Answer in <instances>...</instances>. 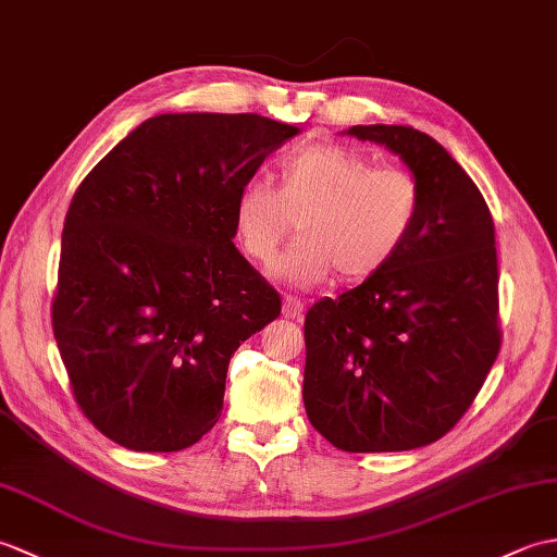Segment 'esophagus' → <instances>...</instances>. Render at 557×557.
I'll use <instances>...</instances> for the list:
<instances>
[{"label": "esophagus", "mask_w": 557, "mask_h": 557, "mask_svg": "<svg viewBox=\"0 0 557 557\" xmlns=\"http://www.w3.org/2000/svg\"><path fill=\"white\" fill-rule=\"evenodd\" d=\"M282 315L292 318V321H299L304 315V301L297 297H285V301H282Z\"/></svg>", "instance_id": "obj_1"}]
</instances>
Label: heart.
<instances>
[{
  "mask_svg": "<svg viewBox=\"0 0 557 557\" xmlns=\"http://www.w3.org/2000/svg\"><path fill=\"white\" fill-rule=\"evenodd\" d=\"M421 212V186L401 168H373L349 146L309 144L280 162L277 188L246 182L234 203V234L260 268L275 263L297 220L299 239L280 260L277 277L313 287L373 277L407 244Z\"/></svg>",
  "mask_w": 557,
  "mask_h": 557,
  "instance_id": "heart-1",
  "label": "heart"
}]
</instances>
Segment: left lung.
Here are the masks:
<instances>
[{"mask_svg": "<svg viewBox=\"0 0 557 557\" xmlns=\"http://www.w3.org/2000/svg\"><path fill=\"white\" fill-rule=\"evenodd\" d=\"M347 134L401 158L421 212L393 263L306 313L304 405L337 449L401 453L453 429L498 359L495 227L476 184L429 134Z\"/></svg>", "mask_w": 557, "mask_h": 557, "instance_id": "obj_1", "label": "left lung"}]
</instances>
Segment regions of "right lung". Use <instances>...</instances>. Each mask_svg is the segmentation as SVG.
<instances>
[{"mask_svg":"<svg viewBox=\"0 0 557 557\" xmlns=\"http://www.w3.org/2000/svg\"><path fill=\"white\" fill-rule=\"evenodd\" d=\"M299 128L260 114H158L76 188L52 327L81 411L136 453L218 423L232 354L282 309L234 246V203Z\"/></svg>","mask_w":557,"mask_h":557,"instance_id":"right-lung-1","label":"right lung"}]
</instances>
